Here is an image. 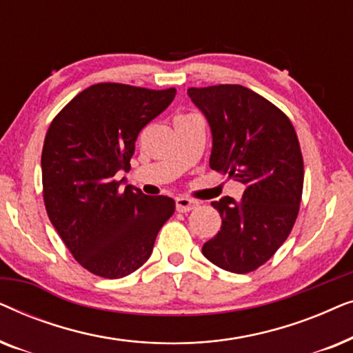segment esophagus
I'll use <instances>...</instances> for the list:
<instances>
[{
    "instance_id": "obj_1",
    "label": "esophagus",
    "mask_w": 353,
    "mask_h": 353,
    "mask_svg": "<svg viewBox=\"0 0 353 353\" xmlns=\"http://www.w3.org/2000/svg\"><path fill=\"white\" fill-rule=\"evenodd\" d=\"M175 204H176V210L178 212H190V210H194L197 205L196 201L190 199V197H176L175 199Z\"/></svg>"
}]
</instances>
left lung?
Returning a JSON list of instances; mask_svg holds the SVG:
<instances>
[{
	"instance_id": "left-lung-1",
	"label": "left lung",
	"mask_w": 353,
	"mask_h": 353,
	"mask_svg": "<svg viewBox=\"0 0 353 353\" xmlns=\"http://www.w3.org/2000/svg\"><path fill=\"white\" fill-rule=\"evenodd\" d=\"M212 130L210 168L245 186L243 199L212 205L221 228L202 254L231 273H250L273 257L299 215L303 159L294 125L281 109L241 85L188 88Z\"/></svg>"
}]
</instances>
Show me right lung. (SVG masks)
I'll use <instances>...</instances> for the list:
<instances>
[{"mask_svg": "<svg viewBox=\"0 0 353 353\" xmlns=\"http://www.w3.org/2000/svg\"><path fill=\"white\" fill-rule=\"evenodd\" d=\"M176 90L96 83L64 105L41 151L43 201L52 226L90 273L117 279L151 257L159 230L175 212L167 196L120 190L141 130Z\"/></svg>", "mask_w": 353, "mask_h": 353, "instance_id": "1", "label": "right lung"}]
</instances>
